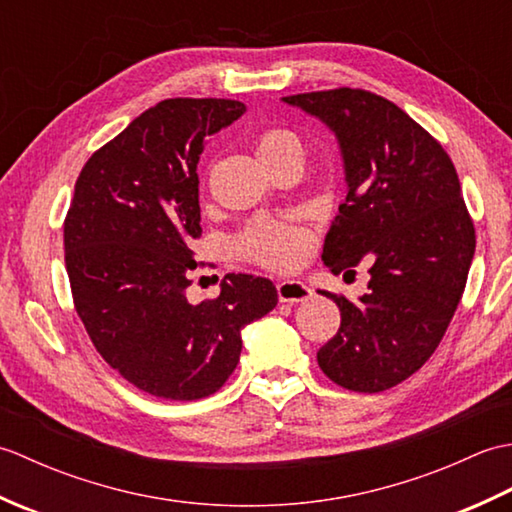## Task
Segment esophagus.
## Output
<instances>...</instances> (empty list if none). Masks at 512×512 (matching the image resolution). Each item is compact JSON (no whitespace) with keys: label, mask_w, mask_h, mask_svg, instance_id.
<instances>
[{"label":"esophagus","mask_w":512,"mask_h":512,"mask_svg":"<svg viewBox=\"0 0 512 512\" xmlns=\"http://www.w3.org/2000/svg\"><path fill=\"white\" fill-rule=\"evenodd\" d=\"M277 295H279L281 303H301V301H308L312 297V290L303 284V281L288 279V281H281V284H277Z\"/></svg>","instance_id":"obj_1"}]
</instances>
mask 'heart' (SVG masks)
Wrapping results in <instances>:
<instances>
[{
	"mask_svg": "<svg viewBox=\"0 0 512 512\" xmlns=\"http://www.w3.org/2000/svg\"><path fill=\"white\" fill-rule=\"evenodd\" d=\"M255 154L266 169L281 162L297 160L303 165L306 149L301 140L288 129H266L255 140ZM239 255L268 268H295L310 250L308 235L299 228L281 226L275 222H255L235 239Z\"/></svg>",
	"mask_w": 512,
	"mask_h": 512,
	"instance_id": "heart-1",
	"label": "heart"
}]
</instances>
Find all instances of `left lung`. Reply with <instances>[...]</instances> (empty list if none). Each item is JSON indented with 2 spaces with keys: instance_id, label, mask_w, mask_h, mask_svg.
Instances as JSON below:
<instances>
[{
  "instance_id": "obj_1",
  "label": "left lung",
  "mask_w": 512,
  "mask_h": 512,
  "mask_svg": "<svg viewBox=\"0 0 512 512\" xmlns=\"http://www.w3.org/2000/svg\"><path fill=\"white\" fill-rule=\"evenodd\" d=\"M330 129L347 195L323 244L334 275L367 262V295H330L341 328L317 352L336 385L378 394L436 352L458 308L475 253V228L442 145L383 96L339 88L284 96Z\"/></svg>"
}]
</instances>
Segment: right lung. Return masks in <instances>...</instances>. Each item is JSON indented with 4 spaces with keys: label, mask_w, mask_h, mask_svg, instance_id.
Instances as JSON below:
<instances>
[{
    "label": "right lung",
    "mask_w": 512,
    "mask_h": 512,
    "mask_svg": "<svg viewBox=\"0 0 512 512\" xmlns=\"http://www.w3.org/2000/svg\"><path fill=\"white\" fill-rule=\"evenodd\" d=\"M246 112L228 99H169L85 162L63 224L74 308L105 363L167 400L215 394L233 374L242 330L277 306L273 281L226 275L193 306L204 143Z\"/></svg>",
    "instance_id": "right-lung-1"
}]
</instances>
